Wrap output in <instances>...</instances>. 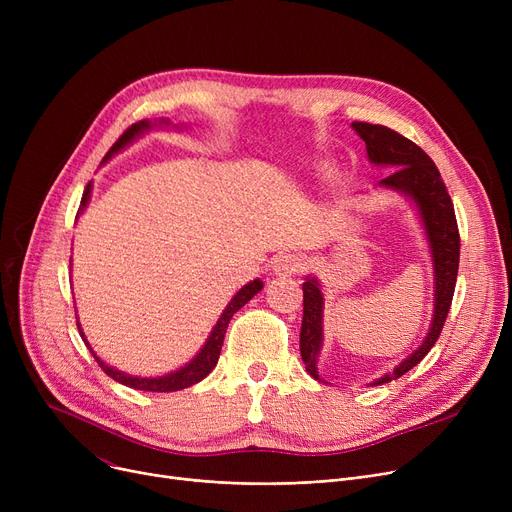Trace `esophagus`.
<instances>
[{
  "label": "esophagus",
  "mask_w": 512,
  "mask_h": 512,
  "mask_svg": "<svg viewBox=\"0 0 512 512\" xmlns=\"http://www.w3.org/2000/svg\"><path fill=\"white\" fill-rule=\"evenodd\" d=\"M303 267H305L303 255L301 253H292V251L280 253L272 261V272L276 276H294V274L303 272Z\"/></svg>",
  "instance_id": "34e87169"
}]
</instances>
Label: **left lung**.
Here are the masks:
<instances>
[{
	"instance_id": "1",
	"label": "left lung",
	"mask_w": 512,
	"mask_h": 512,
	"mask_svg": "<svg viewBox=\"0 0 512 512\" xmlns=\"http://www.w3.org/2000/svg\"><path fill=\"white\" fill-rule=\"evenodd\" d=\"M355 132L365 141L367 157L373 166L392 168L390 176L378 182L386 191L400 193L407 197L417 213L421 226L425 230L429 255H432L434 267V315L429 324L427 336L415 348V351L402 359L390 373L382 375L371 386H380L392 382L400 375L411 371L436 344L444 321L452 303L456 272H459V255H461V238L459 226H456L454 207L446 184L432 161L421 147L405 139L392 128L367 122H353ZM303 284V326H301V359L311 378H319L317 359L324 346V292L315 276H307ZM328 384V382H324Z\"/></svg>"
}]
</instances>
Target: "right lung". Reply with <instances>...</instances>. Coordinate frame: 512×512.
Wrapping results in <instances>:
<instances>
[{
    "mask_svg": "<svg viewBox=\"0 0 512 512\" xmlns=\"http://www.w3.org/2000/svg\"><path fill=\"white\" fill-rule=\"evenodd\" d=\"M159 124H166V126H168L170 120H161ZM153 126H157V122L141 120V122H137V124H132V126L122 134V137L114 143V147H112L110 151H107V155L103 157V161H107L112 155H116L118 151L126 149L132 141H137V139L141 137V134L149 132ZM91 188H93V182H89L87 188H85L83 201H80V211H85V207H87V203H89V199H91ZM261 288H263V282H261V280H253V282L242 286V288L234 294L232 301L226 305V309L222 311V315H220V319H218V324L213 326V330H211L207 342L203 344L201 351L195 355V359H191L184 367H180V369H176V371H170V373H166V375H157V378H143V375H130V373H126V371H120V369H116V367H112V365H107L105 361H101V359L95 355L91 344H89L87 338H85L83 328H80V324H78V332H80V336H83V340L87 342L89 351L93 353L95 361L101 365V369H103L107 375H110L112 380H116V382H120V384H124V386H128V388H134V390H145V392H176V390H184V388H188V386H193V384L201 382L203 378H207V375L211 373V369H213L215 365H218L220 351H222V344H224V336H226V330H228V324H230L232 315H234L240 307H245Z\"/></svg>",
    "mask_w": 512,
    "mask_h": 512,
    "instance_id": "1",
    "label": "right lung"
}]
</instances>
